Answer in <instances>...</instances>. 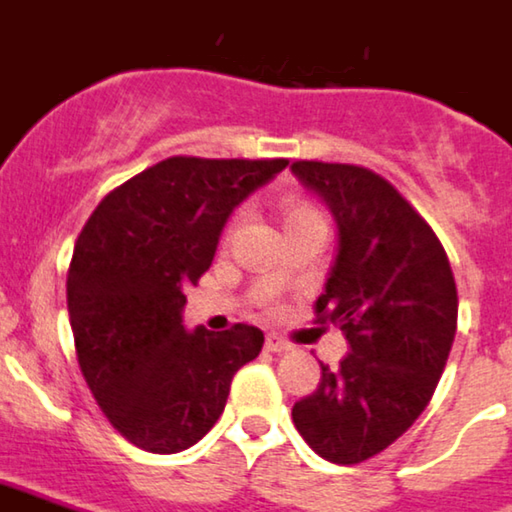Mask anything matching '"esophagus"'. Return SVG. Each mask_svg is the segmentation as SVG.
Instances as JSON below:
<instances>
[{
	"mask_svg": "<svg viewBox=\"0 0 512 512\" xmlns=\"http://www.w3.org/2000/svg\"><path fill=\"white\" fill-rule=\"evenodd\" d=\"M265 351H270V354H286V351H291V343L281 341L276 336H268L265 338Z\"/></svg>",
	"mask_w": 512,
	"mask_h": 512,
	"instance_id": "34e87169",
	"label": "esophagus"
}]
</instances>
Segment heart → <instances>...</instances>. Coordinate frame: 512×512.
Wrapping results in <instances>:
<instances>
[{
    "label": "heart",
    "instance_id": "1",
    "mask_svg": "<svg viewBox=\"0 0 512 512\" xmlns=\"http://www.w3.org/2000/svg\"><path fill=\"white\" fill-rule=\"evenodd\" d=\"M304 216H317V213L312 208H307V205H294V208H289V213H286V221H294V218Z\"/></svg>",
    "mask_w": 512,
    "mask_h": 512
}]
</instances>
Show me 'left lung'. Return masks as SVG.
<instances>
[{
	"label": "left lung",
	"mask_w": 512,
	"mask_h": 512,
	"mask_svg": "<svg viewBox=\"0 0 512 512\" xmlns=\"http://www.w3.org/2000/svg\"><path fill=\"white\" fill-rule=\"evenodd\" d=\"M291 171L336 221V260L315 309L349 341L341 367L320 364V385L291 416L325 461L362 463L435 393L458 320L453 270L429 223L375 171L322 161Z\"/></svg>",
	"instance_id": "left-lung-1"
}]
</instances>
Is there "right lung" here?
Returning <instances> with one entry per match:
<instances>
[{
	"label": "right lung",
	"instance_id": "add662e5",
	"mask_svg": "<svg viewBox=\"0 0 512 512\" xmlns=\"http://www.w3.org/2000/svg\"><path fill=\"white\" fill-rule=\"evenodd\" d=\"M289 166L166 158L111 192L77 236L67 309L90 393L122 437L179 453L223 414L236 369L263 351V330L182 322L184 289L213 263L239 205Z\"/></svg>",
	"mask_w": 512,
	"mask_h": 512
}]
</instances>
